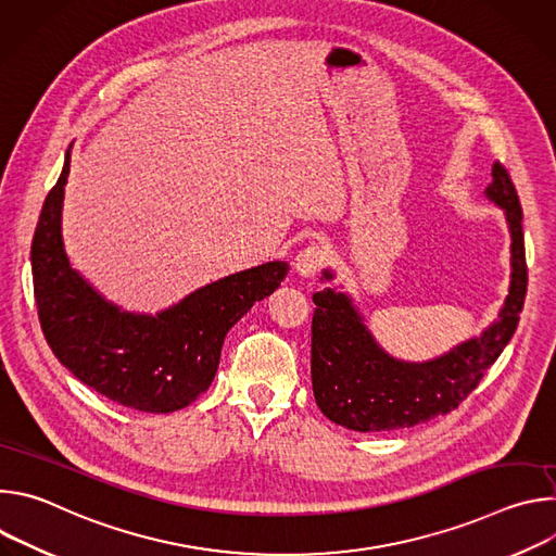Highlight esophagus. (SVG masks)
Returning a JSON list of instances; mask_svg holds the SVG:
<instances>
[{"mask_svg":"<svg viewBox=\"0 0 556 556\" xmlns=\"http://www.w3.org/2000/svg\"><path fill=\"white\" fill-rule=\"evenodd\" d=\"M326 264V251L321 247H307L303 251H299V255L294 257V273L312 279L316 273L321 270V266Z\"/></svg>","mask_w":556,"mask_h":556,"instance_id":"obj_1","label":"esophagus"}]
</instances>
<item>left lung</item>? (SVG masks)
Returning <instances> with one entry per match:
<instances>
[{"mask_svg":"<svg viewBox=\"0 0 556 556\" xmlns=\"http://www.w3.org/2000/svg\"><path fill=\"white\" fill-rule=\"evenodd\" d=\"M486 198L504 208L510 230V288L497 319L451 352L409 363L389 356L367 330L348 292H316L312 316V391L332 422L361 433L409 429L459 407L513 339L526 299L528 268L521 204L508 172L495 163ZM334 273L324 270L321 281Z\"/></svg>","mask_w":556,"mask_h":556,"instance_id":"1","label":"left lung"}]
</instances>
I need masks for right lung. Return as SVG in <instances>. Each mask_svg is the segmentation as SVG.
Here are the masks:
<instances>
[{
  "mask_svg": "<svg viewBox=\"0 0 556 556\" xmlns=\"http://www.w3.org/2000/svg\"><path fill=\"white\" fill-rule=\"evenodd\" d=\"M70 151L72 144L30 249L46 341L63 367L123 407L147 414L185 409L213 382L226 332L279 288L288 264L268 262L228 275L155 314L118 307L72 268L63 247Z\"/></svg>",
  "mask_w": 556,
  "mask_h": 556,
  "instance_id": "1",
  "label": "right lung"
}]
</instances>
